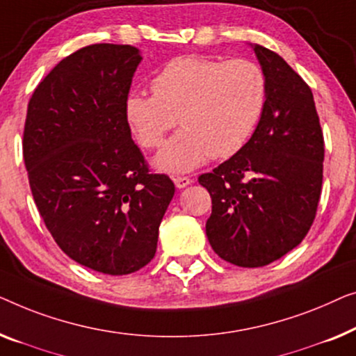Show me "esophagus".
<instances>
[{
    "label": "esophagus",
    "instance_id": "esophagus-1",
    "mask_svg": "<svg viewBox=\"0 0 356 356\" xmlns=\"http://www.w3.org/2000/svg\"><path fill=\"white\" fill-rule=\"evenodd\" d=\"M193 182L192 177H187V176H176L174 177V184H176L177 188H185L187 185H190Z\"/></svg>",
    "mask_w": 356,
    "mask_h": 356
}]
</instances>
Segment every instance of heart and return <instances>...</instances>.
<instances>
[{
	"label": "heart",
	"mask_w": 356,
	"mask_h": 356,
	"mask_svg": "<svg viewBox=\"0 0 356 356\" xmlns=\"http://www.w3.org/2000/svg\"><path fill=\"white\" fill-rule=\"evenodd\" d=\"M152 92L130 95L127 118L145 148H158L180 119L184 129L164 145L156 164L184 172L209 156H234L248 143L266 108L268 82L248 59L182 56L158 72Z\"/></svg>",
	"instance_id": "1"
}]
</instances>
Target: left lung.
<instances>
[{"mask_svg":"<svg viewBox=\"0 0 356 356\" xmlns=\"http://www.w3.org/2000/svg\"><path fill=\"white\" fill-rule=\"evenodd\" d=\"M253 49L268 82L261 121L237 154L198 177L211 195L209 243L242 268L266 266L305 238L316 218L324 161L312 88L277 53Z\"/></svg>","mask_w":356,"mask_h":356,"instance_id":"8db88e82","label":"left lung"}]
</instances>
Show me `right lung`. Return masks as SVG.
<instances>
[{
    "instance_id": "obj_1",
    "label": "right lung",
    "mask_w": 356,
    "mask_h": 356,
    "mask_svg": "<svg viewBox=\"0 0 356 356\" xmlns=\"http://www.w3.org/2000/svg\"><path fill=\"white\" fill-rule=\"evenodd\" d=\"M142 61L130 44L97 43L54 66L29 102L24 163L59 248L93 271L124 276L156 253L174 197L130 137L127 98Z\"/></svg>"
}]
</instances>
